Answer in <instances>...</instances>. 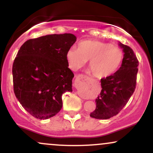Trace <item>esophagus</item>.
I'll use <instances>...</instances> for the list:
<instances>
[{
	"instance_id": "esophagus-1",
	"label": "esophagus",
	"mask_w": 153,
	"mask_h": 153,
	"mask_svg": "<svg viewBox=\"0 0 153 153\" xmlns=\"http://www.w3.org/2000/svg\"><path fill=\"white\" fill-rule=\"evenodd\" d=\"M89 78L85 75H78L76 76V80H87Z\"/></svg>"
}]
</instances>
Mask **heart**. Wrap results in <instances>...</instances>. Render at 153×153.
<instances>
[{
  "mask_svg": "<svg viewBox=\"0 0 153 153\" xmlns=\"http://www.w3.org/2000/svg\"><path fill=\"white\" fill-rule=\"evenodd\" d=\"M66 58L69 67L77 71L89 60L88 69L94 77L106 78L114 73L122 65L124 53L119 47L109 43L95 40H85L78 44V48L71 47Z\"/></svg>",
  "mask_w": 153,
  "mask_h": 153,
  "instance_id": "heart-1",
  "label": "heart"
}]
</instances>
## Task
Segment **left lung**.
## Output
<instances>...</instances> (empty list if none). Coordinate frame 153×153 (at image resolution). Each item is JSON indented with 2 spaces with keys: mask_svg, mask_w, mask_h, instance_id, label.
I'll return each mask as SVG.
<instances>
[{
  "mask_svg": "<svg viewBox=\"0 0 153 153\" xmlns=\"http://www.w3.org/2000/svg\"><path fill=\"white\" fill-rule=\"evenodd\" d=\"M124 52L122 65L113 75L101 79V94L96 100V109L90 117L107 119L113 117L125 106L136 88L138 59L131 47L122 43Z\"/></svg>",
  "mask_w": 153,
  "mask_h": 153,
  "instance_id": "1",
  "label": "left lung"
}]
</instances>
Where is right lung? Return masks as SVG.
Listing matches in <instances>:
<instances>
[{
  "mask_svg": "<svg viewBox=\"0 0 153 153\" xmlns=\"http://www.w3.org/2000/svg\"><path fill=\"white\" fill-rule=\"evenodd\" d=\"M75 41L72 34H50L27 40L19 49L12 68L13 91L35 118L55 116L62 108V94L73 91L74 74L66 54Z\"/></svg>",
  "mask_w": 153,
  "mask_h": 153,
  "instance_id": "add662e5",
  "label": "right lung"
}]
</instances>
